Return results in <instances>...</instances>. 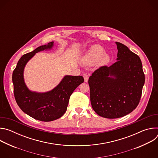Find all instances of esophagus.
<instances>
[{
  "label": "esophagus",
  "instance_id": "esophagus-1",
  "mask_svg": "<svg viewBox=\"0 0 158 158\" xmlns=\"http://www.w3.org/2000/svg\"><path fill=\"white\" fill-rule=\"evenodd\" d=\"M83 77H84V81L87 82L88 81V79H89V76H88V75L85 73V74H83Z\"/></svg>",
  "mask_w": 158,
  "mask_h": 158
}]
</instances>
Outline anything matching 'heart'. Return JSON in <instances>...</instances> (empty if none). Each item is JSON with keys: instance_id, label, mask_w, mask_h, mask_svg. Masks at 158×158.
<instances>
[{"instance_id": "b5f03b06", "label": "heart", "mask_w": 158, "mask_h": 158, "mask_svg": "<svg viewBox=\"0 0 158 158\" xmlns=\"http://www.w3.org/2000/svg\"><path fill=\"white\" fill-rule=\"evenodd\" d=\"M104 52V49L99 45L93 46L84 56L82 63L84 65H91L96 62L98 66L107 65L110 61V56Z\"/></svg>"}]
</instances>
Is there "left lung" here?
I'll use <instances>...</instances> for the list:
<instances>
[{
    "instance_id": "left-lung-1",
    "label": "left lung",
    "mask_w": 158,
    "mask_h": 158,
    "mask_svg": "<svg viewBox=\"0 0 158 158\" xmlns=\"http://www.w3.org/2000/svg\"><path fill=\"white\" fill-rule=\"evenodd\" d=\"M116 44L118 61L99 67L88 81L93 109L108 119L123 117L136 108L145 81L139 57L125 45Z\"/></svg>"
}]
</instances>
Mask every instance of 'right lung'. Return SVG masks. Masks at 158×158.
I'll return each mask as SVG.
<instances>
[{"instance_id": "add662e5", "label": "right lung", "mask_w": 158, "mask_h": 158, "mask_svg": "<svg viewBox=\"0 0 158 158\" xmlns=\"http://www.w3.org/2000/svg\"><path fill=\"white\" fill-rule=\"evenodd\" d=\"M53 46L54 42H51L22 56L12 74L14 94L19 107L29 116L44 122L54 121L62 116L67 110L71 95L84 82L82 76L67 75L50 91L37 93L28 89L24 79L26 64L36 53L51 49Z\"/></svg>"}]
</instances>
